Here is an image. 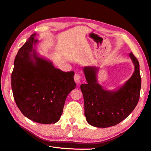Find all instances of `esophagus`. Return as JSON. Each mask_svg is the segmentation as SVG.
<instances>
[{"label": "esophagus", "mask_w": 151, "mask_h": 151, "mask_svg": "<svg viewBox=\"0 0 151 151\" xmlns=\"http://www.w3.org/2000/svg\"><path fill=\"white\" fill-rule=\"evenodd\" d=\"M74 79H75V81L76 84H80L81 80V76L76 73L75 74V76H74Z\"/></svg>", "instance_id": "obj_1"}]
</instances>
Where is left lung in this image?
I'll list each match as a JSON object with an SVG mask.
<instances>
[{
  "label": "left lung",
  "instance_id": "1",
  "mask_svg": "<svg viewBox=\"0 0 151 151\" xmlns=\"http://www.w3.org/2000/svg\"><path fill=\"white\" fill-rule=\"evenodd\" d=\"M129 56L134 65L131 77L115 90H107L98 82L99 68L87 66L83 72L87 83L81 85L87 122L96 127L106 128L127 118L139 100L141 78L138 60L132 53Z\"/></svg>",
  "mask_w": 151,
  "mask_h": 151
}]
</instances>
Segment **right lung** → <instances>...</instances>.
<instances>
[{"mask_svg":"<svg viewBox=\"0 0 151 151\" xmlns=\"http://www.w3.org/2000/svg\"><path fill=\"white\" fill-rule=\"evenodd\" d=\"M33 34L18 52L11 75L16 105L24 116L42 124L55 123L68 94L76 88L74 71L63 72L37 51Z\"/></svg>","mask_w":151,"mask_h":151,"instance_id":"obj_1","label":"right lung"}]
</instances>
